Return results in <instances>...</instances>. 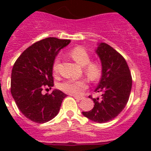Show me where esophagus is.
Masks as SVG:
<instances>
[{
  "label": "esophagus",
  "instance_id": "obj_1",
  "mask_svg": "<svg viewBox=\"0 0 151 151\" xmlns=\"http://www.w3.org/2000/svg\"><path fill=\"white\" fill-rule=\"evenodd\" d=\"M73 97H74L75 99L76 100V101H81V100H82V99H83V98H82V97H77V96H73Z\"/></svg>",
  "mask_w": 151,
  "mask_h": 151
}]
</instances>
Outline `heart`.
<instances>
[{
  "mask_svg": "<svg viewBox=\"0 0 151 151\" xmlns=\"http://www.w3.org/2000/svg\"><path fill=\"white\" fill-rule=\"evenodd\" d=\"M70 57L80 66L83 67V72L85 76L93 82H96L101 78L103 73L102 64L98 60H91L90 54L83 47L78 46L72 49L69 52ZM59 57H56L53 63V71L58 73L59 68ZM88 82L84 79L66 80L60 84L59 88L63 92L71 95H80L88 88Z\"/></svg>",
  "mask_w": 151,
  "mask_h": 151,
  "instance_id": "b5f03b06",
  "label": "heart"
}]
</instances>
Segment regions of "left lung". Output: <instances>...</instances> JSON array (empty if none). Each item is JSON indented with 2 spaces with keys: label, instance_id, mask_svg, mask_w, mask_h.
<instances>
[{
  "label": "left lung",
  "instance_id": "obj_1",
  "mask_svg": "<svg viewBox=\"0 0 151 151\" xmlns=\"http://www.w3.org/2000/svg\"><path fill=\"white\" fill-rule=\"evenodd\" d=\"M96 53L103 66L101 81L94 91L101 93V99L93 98L94 108L82 112L93 122H106L116 118L123 110L129 99L132 78L125 58L106 43H101Z\"/></svg>",
  "mask_w": 151,
  "mask_h": 151
}]
</instances>
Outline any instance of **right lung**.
Masks as SVG:
<instances>
[{
  "mask_svg": "<svg viewBox=\"0 0 151 151\" xmlns=\"http://www.w3.org/2000/svg\"><path fill=\"white\" fill-rule=\"evenodd\" d=\"M69 42L52 37L37 41L24 50L13 65L11 94L19 110L32 122L45 123L59 113L66 94L60 90L45 94L41 91L54 86V60Z\"/></svg>",
  "mask_w": 151,
  "mask_h": 151,
  "instance_id": "obj_1",
  "label": "right lung"
}]
</instances>
